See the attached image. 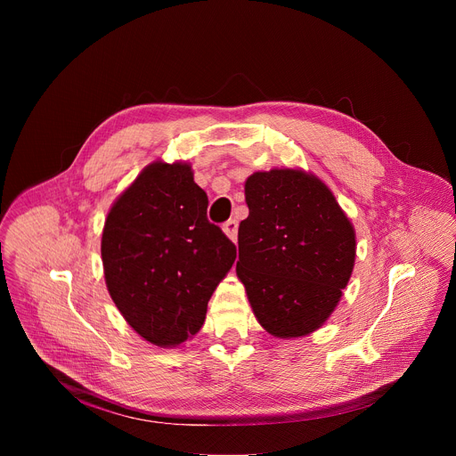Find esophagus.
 <instances>
[{
	"label": "esophagus",
	"instance_id": "1",
	"mask_svg": "<svg viewBox=\"0 0 456 456\" xmlns=\"http://www.w3.org/2000/svg\"><path fill=\"white\" fill-rule=\"evenodd\" d=\"M224 232L232 240L236 241V236H238V222L236 220H227L224 224Z\"/></svg>",
	"mask_w": 456,
	"mask_h": 456
}]
</instances>
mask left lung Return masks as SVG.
<instances>
[{
	"label": "left lung",
	"mask_w": 456,
	"mask_h": 456,
	"mask_svg": "<svg viewBox=\"0 0 456 456\" xmlns=\"http://www.w3.org/2000/svg\"><path fill=\"white\" fill-rule=\"evenodd\" d=\"M236 274L274 338L308 336L330 317L355 264V231L312 173L271 169L245 182Z\"/></svg>",
	"instance_id": "8db88e82"
}]
</instances>
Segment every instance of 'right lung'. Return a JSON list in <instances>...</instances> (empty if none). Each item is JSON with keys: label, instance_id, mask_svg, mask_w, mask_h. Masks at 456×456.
<instances>
[{"label": "right lung", "instance_id": "1", "mask_svg": "<svg viewBox=\"0 0 456 456\" xmlns=\"http://www.w3.org/2000/svg\"><path fill=\"white\" fill-rule=\"evenodd\" d=\"M208 194L191 166L157 160L111 206L101 241L108 292L141 338L178 346L197 334L236 259L208 220Z\"/></svg>", "mask_w": 456, "mask_h": 456}]
</instances>
